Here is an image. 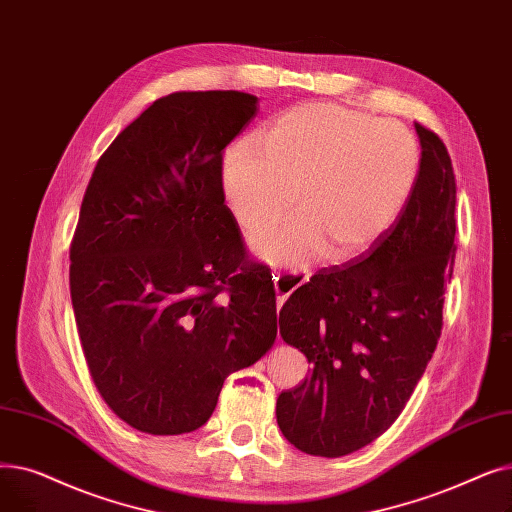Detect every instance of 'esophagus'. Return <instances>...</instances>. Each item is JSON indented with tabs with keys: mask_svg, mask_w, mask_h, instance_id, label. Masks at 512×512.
Returning a JSON list of instances; mask_svg holds the SVG:
<instances>
[{
	"mask_svg": "<svg viewBox=\"0 0 512 512\" xmlns=\"http://www.w3.org/2000/svg\"><path fill=\"white\" fill-rule=\"evenodd\" d=\"M273 281H275L277 306L281 308V306H283V302L289 298L291 291L298 289L302 283H306V281H308V275H302V273H291V275H285V273L275 271V273H273Z\"/></svg>",
	"mask_w": 512,
	"mask_h": 512,
	"instance_id": "34e87169",
	"label": "esophagus"
}]
</instances>
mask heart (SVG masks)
<instances>
[{
    "label": "heart",
    "instance_id": "1",
    "mask_svg": "<svg viewBox=\"0 0 512 512\" xmlns=\"http://www.w3.org/2000/svg\"><path fill=\"white\" fill-rule=\"evenodd\" d=\"M421 168L419 143L398 120L314 102L287 110L258 135V150L233 143L221 162V189L237 225L256 233L254 252L275 264L321 256L348 262L392 229Z\"/></svg>",
    "mask_w": 512,
    "mask_h": 512
}]
</instances>
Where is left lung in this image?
I'll return each mask as SVG.
<instances>
[{"label":"left lung","instance_id":"left-lung-1","mask_svg":"<svg viewBox=\"0 0 512 512\" xmlns=\"http://www.w3.org/2000/svg\"><path fill=\"white\" fill-rule=\"evenodd\" d=\"M415 129L419 179L398 221L362 256L312 275L279 312L283 342L312 369L277 398V423L312 456H346L392 427L442 335L456 179L444 141Z\"/></svg>","mask_w":512,"mask_h":512}]
</instances>
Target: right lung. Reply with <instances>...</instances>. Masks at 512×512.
I'll return each mask as SVG.
<instances>
[{
  "instance_id": "obj_1",
  "label": "right lung",
  "mask_w": 512,
  "mask_h": 512,
  "mask_svg": "<svg viewBox=\"0 0 512 512\" xmlns=\"http://www.w3.org/2000/svg\"><path fill=\"white\" fill-rule=\"evenodd\" d=\"M243 91H177L97 160L70 243V298L97 392L152 435L202 427L225 379L275 344L277 298L221 189Z\"/></svg>"
}]
</instances>
